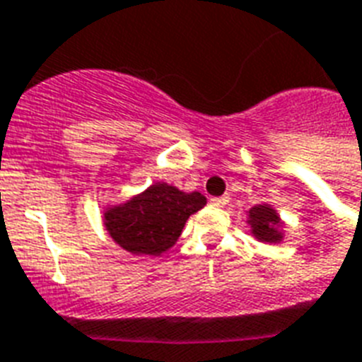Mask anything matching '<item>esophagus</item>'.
<instances>
[{"mask_svg": "<svg viewBox=\"0 0 362 362\" xmlns=\"http://www.w3.org/2000/svg\"><path fill=\"white\" fill-rule=\"evenodd\" d=\"M212 206H218V209H223L227 203H229V197H212L210 199Z\"/></svg>", "mask_w": 362, "mask_h": 362, "instance_id": "34e87169", "label": "esophagus"}]
</instances>
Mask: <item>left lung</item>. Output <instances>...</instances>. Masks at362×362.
I'll use <instances>...</instances> for the list:
<instances>
[{"label": "left lung", "mask_w": 362, "mask_h": 362, "mask_svg": "<svg viewBox=\"0 0 362 362\" xmlns=\"http://www.w3.org/2000/svg\"><path fill=\"white\" fill-rule=\"evenodd\" d=\"M247 223L252 226V233L259 240L263 242H278L281 238V233L278 231L280 218L269 204H257L250 210V220Z\"/></svg>", "instance_id": "obj_1"}]
</instances>
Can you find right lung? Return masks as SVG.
I'll use <instances>...</instances> for the list:
<instances>
[{
    "mask_svg": "<svg viewBox=\"0 0 362 362\" xmlns=\"http://www.w3.org/2000/svg\"><path fill=\"white\" fill-rule=\"evenodd\" d=\"M206 204L201 193H184L158 182L144 193L105 212L110 237L136 255H159L180 237L187 218Z\"/></svg>",
    "mask_w": 362,
    "mask_h": 362,
    "instance_id": "add662e5",
    "label": "right lung"
}]
</instances>
